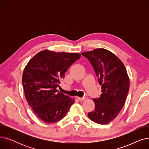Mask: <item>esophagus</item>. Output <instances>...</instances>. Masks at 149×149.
<instances>
[{"label":"esophagus","mask_w":149,"mask_h":149,"mask_svg":"<svg viewBox=\"0 0 149 149\" xmlns=\"http://www.w3.org/2000/svg\"><path fill=\"white\" fill-rule=\"evenodd\" d=\"M86 97H83V98H78V99H79V100L80 101H84V100H86Z\"/></svg>","instance_id":"esophagus-1"}]
</instances>
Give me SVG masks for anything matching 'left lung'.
I'll return each instance as SVG.
<instances>
[{
    "instance_id": "8db88e82",
    "label": "left lung",
    "mask_w": 149,
    "mask_h": 149,
    "mask_svg": "<svg viewBox=\"0 0 149 149\" xmlns=\"http://www.w3.org/2000/svg\"><path fill=\"white\" fill-rule=\"evenodd\" d=\"M81 54L90 61L102 92L98 98L93 99L95 109L88 117L96 123L107 124L120 112L127 96L130 81L126 69L118 57L103 48Z\"/></svg>"
}]
</instances>
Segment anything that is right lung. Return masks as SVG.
Returning a JSON list of instances; mask_svg holds the SVG:
<instances>
[{"mask_svg":"<svg viewBox=\"0 0 149 149\" xmlns=\"http://www.w3.org/2000/svg\"><path fill=\"white\" fill-rule=\"evenodd\" d=\"M79 53L39 52L25 66L22 84L28 104L44 123H54L63 119L75 102L58 92L60 80L74 63L80 58Z\"/></svg>","mask_w":149,"mask_h":149,"instance_id":"1","label":"right lung"}]
</instances>
